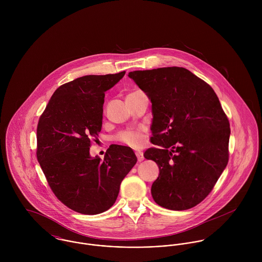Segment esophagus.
Wrapping results in <instances>:
<instances>
[{
  "mask_svg": "<svg viewBox=\"0 0 262 262\" xmlns=\"http://www.w3.org/2000/svg\"><path fill=\"white\" fill-rule=\"evenodd\" d=\"M135 154H136V157H137V160L140 162V161H142L143 159H144V156H143V153L141 152V151H137V152H135Z\"/></svg>",
  "mask_w": 262,
  "mask_h": 262,
  "instance_id": "obj_1",
  "label": "esophagus"
}]
</instances>
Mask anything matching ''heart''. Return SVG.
Masks as SVG:
<instances>
[{"label":"heart","instance_id":"heart-1","mask_svg":"<svg viewBox=\"0 0 262 262\" xmlns=\"http://www.w3.org/2000/svg\"><path fill=\"white\" fill-rule=\"evenodd\" d=\"M116 139L121 143L131 146L133 148H138L142 146L144 143V136H143L142 130H127V131L121 132L117 135Z\"/></svg>","mask_w":262,"mask_h":262}]
</instances>
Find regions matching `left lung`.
Segmentation results:
<instances>
[{
	"mask_svg": "<svg viewBox=\"0 0 262 262\" xmlns=\"http://www.w3.org/2000/svg\"><path fill=\"white\" fill-rule=\"evenodd\" d=\"M152 104L151 143L155 203L184 211L213 189L229 159L230 124L214 90L187 69L171 67L129 73Z\"/></svg>",
	"mask_w": 262,
	"mask_h": 262,
	"instance_id": "1",
	"label": "left lung"
}]
</instances>
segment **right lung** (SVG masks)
Masks as SVG:
<instances>
[{
	"mask_svg": "<svg viewBox=\"0 0 262 262\" xmlns=\"http://www.w3.org/2000/svg\"><path fill=\"white\" fill-rule=\"evenodd\" d=\"M124 75H84L60 85L38 122L36 154L47 183L62 204L80 214L109 210L137 162L133 150L116 144L104 160L90 155L102 129L105 92Z\"/></svg>",
	"mask_w": 262,
	"mask_h": 262,
	"instance_id": "add662e5",
	"label": "right lung"
}]
</instances>
